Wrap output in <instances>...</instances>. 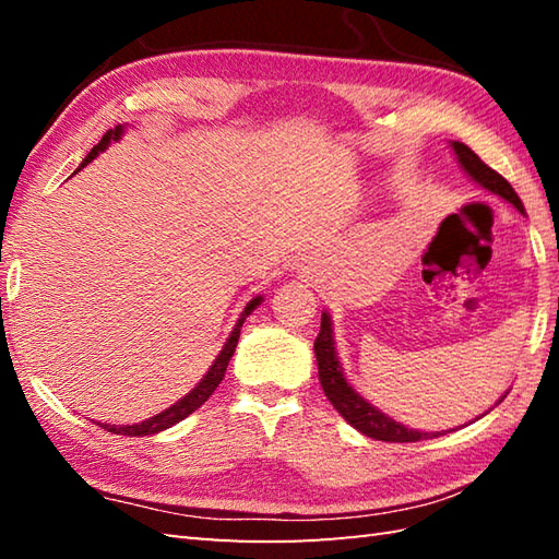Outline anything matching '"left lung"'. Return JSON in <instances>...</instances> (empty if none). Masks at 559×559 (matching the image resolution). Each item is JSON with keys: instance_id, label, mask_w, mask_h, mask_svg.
I'll list each match as a JSON object with an SVG mask.
<instances>
[{"instance_id": "1", "label": "left lung", "mask_w": 559, "mask_h": 559, "mask_svg": "<svg viewBox=\"0 0 559 559\" xmlns=\"http://www.w3.org/2000/svg\"><path fill=\"white\" fill-rule=\"evenodd\" d=\"M451 148H454L459 165L466 170V175L473 182H478L483 189H488L490 194H497L500 199H504L507 204H512L519 213H524V204H521L514 187L509 185L500 173H495L490 165H485L476 153H473L466 144H461V141H451ZM314 355L319 365V382H322L326 399L334 403V408L355 427V430H360L362 435L372 439H382V442H420V439H432V437L444 435V432L411 430V427L391 420L389 415L377 411L372 403H367L358 391L346 382V377H343V367L338 365V358H336L331 317L326 312H322V329H319V336L314 341Z\"/></svg>"}]
</instances>
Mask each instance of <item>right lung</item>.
<instances>
[{"label":"right lung","instance_id":"add662e5","mask_svg":"<svg viewBox=\"0 0 559 559\" xmlns=\"http://www.w3.org/2000/svg\"><path fill=\"white\" fill-rule=\"evenodd\" d=\"M122 134H124V124H117L115 129H108V132H105V136L100 139V144L98 146H93L91 148V153L86 158H83V163L79 165V170L81 168H86V165L98 156V153H103L105 148H108L112 141H120L122 139ZM76 170V173H79ZM261 295H257L254 300H249L247 302V307H245V312L240 314V319H237V324H235V329L230 331V336H228V341H225V346H223V350L218 353V358L213 360V365L209 367V372L204 374V379H201V382L189 391L187 396H182L180 401L177 403H173L170 408H165L163 413H158V415H153V418H148V420H144V423H136V425H103V423H98L103 430H108V432H112V435H127V437H146V435H156V432H163V430H168V427H173L175 423H180V420H185L187 415H192L201 403H204L213 391H216V386L223 382V377H225V367H228V362H230V358H233V353H235V348H237V338H240V329H242V324H245V319L252 314L257 307L261 305Z\"/></svg>","mask_w":559,"mask_h":559}]
</instances>
